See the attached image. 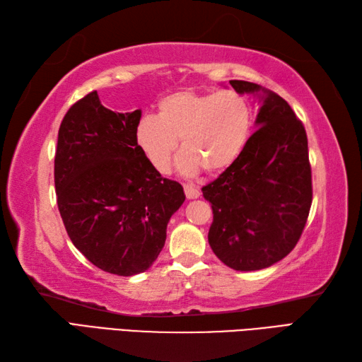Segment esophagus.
I'll return each instance as SVG.
<instances>
[{
    "mask_svg": "<svg viewBox=\"0 0 362 362\" xmlns=\"http://www.w3.org/2000/svg\"><path fill=\"white\" fill-rule=\"evenodd\" d=\"M183 189H185V196L187 199H197L199 196H201V191H199L196 187L193 185H183Z\"/></svg>",
    "mask_w": 362,
    "mask_h": 362,
    "instance_id": "1",
    "label": "esophagus"
}]
</instances>
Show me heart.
<instances>
[{"label": "heart", "instance_id": "1", "mask_svg": "<svg viewBox=\"0 0 362 362\" xmlns=\"http://www.w3.org/2000/svg\"><path fill=\"white\" fill-rule=\"evenodd\" d=\"M252 109L233 90L204 91L182 88L163 96L157 117L144 115L135 126V141L158 173H166L180 138L177 169L193 175L219 173L240 157L249 140Z\"/></svg>", "mask_w": 362, "mask_h": 362}]
</instances>
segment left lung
<instances>
[{
  "label": "left lung",
  "mask_w": 362,
  "mask_h": 362,
  "mask_svg": "<svg viewBox=\"0 0 362 362\" xmlns=\"http://www.w3.org/2000/svg\"><path fill=\"white\" fill-rule=\"evenodd\" d=\"M230 86L240 95L263 93L258 129L202 193L213 209L214 255L247 272L275 264L296 247L313 202L311 166L305 127L281 96L253 82Z\"/></svg>",
  "instance_id": "obj_1"
}]
</instances>
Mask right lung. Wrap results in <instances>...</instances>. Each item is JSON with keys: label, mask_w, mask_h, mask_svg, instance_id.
<instances>
[{"label": "right lung", "mask_w": 362, "mask_h": 362, "mask_svg": "<svg viewBox=\"0 0 362 362\" xmlns=\"http://www.w3.org/2000/svg\"><path fill=\"white\" fill-rule=\"evenodd\" d=\"M140 118L141 110L105 109L91 91L64 117L54 158L57 206L74 247L122 276L152 266L185 201L180 183L161 177L136 146Z\"/></svg>", "instance_id": "add662e5"}]
</instances>
